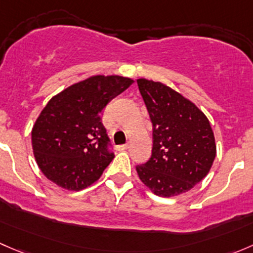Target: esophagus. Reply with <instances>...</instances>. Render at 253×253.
I'll return each mask as SVG.
<instances>
[{"instance_id":"1","label":"esophagus","mask_w":253,"mask_h":253,"mask_svg":"<svg viewBox=\"0 0 253 253\" xmlns=\"http://www.w3.org/2000/svg\"><path fill=\"white\" fill-rule=\"evenodd\" d=\"M117 150H126L128 148V144H121V145H117Z\"/></svg>"}]
</instances>
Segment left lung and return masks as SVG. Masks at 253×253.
<instances>
[{
    "mask_svg": "<svg viewBox=\"0 0 253 253\" xmlns=\"http://www.w3.org/2000/svg\"><path fill=\"white\" fill-rule=\"evenodd\" d=\"M137 83L153 124L152 157L137 165V174L159 197L187 192L206 177L215 159L209 120L170 86L145 78Z\"/></svg>",
    "mask_w": 253,
    "mask_h": 253,
    "instance_id": "8db88e82",
    "label": "left lung"
}]
</instances>
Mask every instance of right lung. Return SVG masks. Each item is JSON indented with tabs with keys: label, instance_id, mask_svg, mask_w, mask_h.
Listing matches in <instances>:
<instances>
[{
	"label": "right lung",
	"instance_id": "right-lung-1",
	"mask_svg": "<svg viewBox=\"0 0 253 253\" xmlns=\"http://www.w3.org/2000/svg\"><path fill=\"white\" fill-rule=\"evenodd\" d=\"M132 83L121 76H91L50 99L32 129L35 160L48 180L81 191L100 178L115 157L101 112Z\"/></svg>",
	"mask_w": 253,
	"mask_h": 253
}]
</instances>
